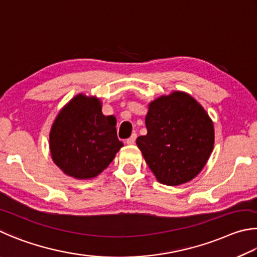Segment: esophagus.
I'll use <instances>...</instances> for the list:
<instances>
[{
  "mask_svg": "<svg viewBox=\"0 0 257 257\" xmlns=\"http://www.w3.org/2000/svg\"><path fill=\"white\" fill-rule=\"evenodd\" d=\"M136 140H137V134L133 133L132 136L126 140V143H127V145H133V143L136 142Z\"/></svg>",
  "mask_w": 257,
  "mask_h": 257,
  "instance_id": "1",
  "label": "esophagus"
}]
</instances>
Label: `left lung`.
I'll list each match as a JSON object with an SVG mask.
<instances>
[{
  "mask_svg": "<svg viewBox=\"0 0 257 257\" xmlns=\"http://www.w3.org/2000/svg\"><path fill=\"white\" fill-rule=\"evenodd\" d=\"M147 136L137 139L158 182L177 186L192 181L208 161L214 145L213 123L190 94L175 91L149 103Z\"/></svg>",
  "mask_w": 257,
  "mask_h": 257,
  "instance_id": "left-lung-1",
  "label": "left lung"
}]
</instances>
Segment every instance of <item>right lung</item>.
I'll return each instance as SVG.
<instances>
[{
    "label": "right lung",
    "instance_id": "add662e5",
    "mask_svg": "<svg viewBox=\"0 0 257 257\" xmlns=\"http://www.w3.org/2000/svg\"><path fill=\"white\" fill-rule=\"evenodd\" d=\"M115 126L116 118L102 114L98 98L78 94L62 108L52 125L53 161L71 177H96L123 147Z\"/></svg>",
    "mask_w": 257,
    "mask_h": 257
}]
</instances>
